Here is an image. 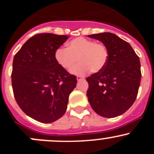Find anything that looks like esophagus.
<instances>
[{
	"instance_id": "esophagus-1",
	"label": "esophagus",
	"mask_w": 154,
	"mask_h": 154,
	"mask_svg": "<svg viewBox=\"0 0 154 154\" xmlns=\"http://www.w3.org/2000/svg\"><path fill=\"white\" fill-rule=\"evenodd\" d=\"M85 78L83 77H82V76H77V81H81V80H83Z\"/></svg>"
}]
</instances>
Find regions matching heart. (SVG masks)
Masks as SVG:
<instances>
[{
  "label": "heart",
  "instance_id": "heart-1",
  "mask_svg": "<svg viewBox=\"0 0 154 154\" xmlns=\"http://www.w3.org/2000/svg\"><path fill=\"white\" fill-rule=\"evenodd\" d=\"M56 62L65 69H70L77 62H81L71 69L75 75H84L88 72H98L103 69L109 59V51L106 45L96 43L85 38H77L68 43V47L58 48L55 51Z\"/></svg>",
  "mask_w": 154,
  "mask_h": 154
}]
</instances>
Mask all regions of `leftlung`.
<instances>
[{"instance_id":"8db88e82","label":"left lung","mask_w":154,"mask_h":154,"mask_svg":"<svg viewBox=\"0 0 154 154\" xmlns=\"http://www.w3.org/2000/svg\"><path fill=\"white\" fill-rule=\"evenodd\" d=\"M88 36L100 40L109 51L103 69L86 79L88 101L98 115L116 117L128 111L137 98L141 79L139 57L128 42L113 33Z\"/></svg>"}]
</instances>
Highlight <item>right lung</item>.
I'll list each match as a JSON object with an SVG mask.
<instances>
[{
  "label": "right lung",
  "mask_w": 154,
  "mask_h": 154,
  "mask_svg": "<svg viewBox=\"0 0 154 154\" xmlns=\"http://www.w3.org/2000/svg\"><path fill=\"white\" fill-rule=\"evenodd\" d=\"M68 39L52 33L35 35L16 54L11 82L19 106L40 122H54L66 111L77 77L56 62L55 51Z\"/></svg>",
  "instance_id": "add662e5"
}]
</instances>
